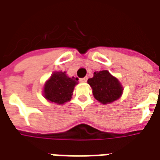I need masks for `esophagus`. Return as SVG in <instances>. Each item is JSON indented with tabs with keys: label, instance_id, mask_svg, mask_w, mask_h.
<instances>
[{
	"label": "esophagus",
	"instance_id": "34e87169",
	"mask_svg": "<svg viewBox=\"0 0 160 160\" xmlns=\"http://www.w3.org/2000/svg\"><path fill=\"white\" fill-rule=\"evenodd\" d=\"M80 82H87V78H83L80 79Z\"/></svg>",
	"mask_w": 160,
	"mask_h": 160
}]
</instances>
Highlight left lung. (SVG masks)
Here are the masks:
<instances>
[{
  "mask_svg": "<svg viewBox=\"0 0 160 160\" xmlns=\"http://www.w3.org/2000/svg\"><path fill=\"white\" fill-rule=\"evenodd\" d=\"M88 83L92 88L94 99L101 104L112 103L123 94L121 82L107 70L94 72V77L88 79Z\"/></svg>",
  "mask_w": 160,
  "mask_h": 160,
  "instance_id": "1",
  "label": "left lung"
}]
</instances>
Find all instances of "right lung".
<instances>
[{
	"instance_id": "obj_1",
	"label": "right lung",
	"mask_w": 160,
	"mask_h": 160,
	"mask_svg": "<svg viewBox=\"0 0 160 160\" xmlns=\"http://www.w3.org/2000/svg\"><path fill=\"white\" fill-rule=\"evenodd\" d=\"M78 79L70 78L66 72H54L48 79L43 87V95L47 101L63 105L71 101L73 90Z\"/></svg>"
}]
</instances>
